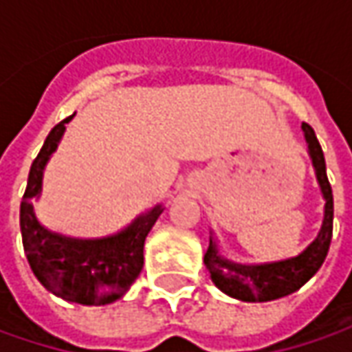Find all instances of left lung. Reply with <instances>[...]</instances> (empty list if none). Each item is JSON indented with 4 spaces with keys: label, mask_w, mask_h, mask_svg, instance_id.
I'll return each mask as SVG.
<instances>
[{
    "label": "left lung",
    "mask_w": 352,
    "mask_h": 352,
    "mask_svg": "<svg viewBox=\"0 0 352 352\" xmlns=\"http://www.w3.org/2000/svg\"><path fill=\"white\" fill-rule=\"evenodd\" d=\"M305 133L307 148L316 166L319 186L325 197V217L319 231L318 239L307 247V249L284 263L263 264V266H239V264L227 263L219 256L215 243L210 241V249L204 256L206 268L210 270L211 280L215 286L225 294L233 296L243 302H270L282 296H288L292 292L300 290L309 278L314 276L321 268L325 261L333 236V192L331 184L327 180V170H325V156L321 151L316 131L311 125L302 123Z\"/></svg>",
    "instance_id": "obj_1"
}]
</instances>
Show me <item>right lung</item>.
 Segmentation results:
<instances>
[{
	"mask_svg": "<svg viewBox=\"0 0 352 352\" xmlns=\"http://www.w3.org/2000/svg\"><path fill=\"white\" fill-rule=\"evenodd\" d=\"M66 117L48 133L41 153L31 164L27 188L21 199V235L29 266L38 282L62 300L82 305L116 302L141 274L144 239L156 223L162 208L158 206L139 217L123 233L100 241H74L47 231L36 221L33 197L41 192L43 168L60 141Z\"/></svg>",
	"mask_w": 352,
	"mask_h": 352,
	"instance_id": "obj_1",
	"label": "right lung"
}]
</instances>
